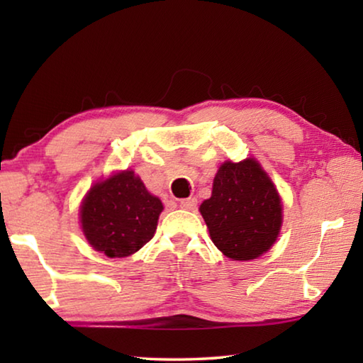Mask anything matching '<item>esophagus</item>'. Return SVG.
<instances>
[{
  "mask_svg": "<svg viewBox=\"0 0 363 363\" xmlns=\"http://www.w3.org/2000/svg\"><path fill=\"white\" fill-rule=\"evenodd\" d=\"M179 206L182 208V210L192 211V210H195V206H196V199H194V196H190V199H184V200H181Z\"/></svg>",
  "mask_w": 363,
  "mask_h": 363,
  "instance_id": "1",
  "label": "esophagus"
}]
</instances>
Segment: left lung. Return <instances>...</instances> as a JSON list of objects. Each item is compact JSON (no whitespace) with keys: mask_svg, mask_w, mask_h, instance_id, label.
Listing matches in <instances>:
<instances>
[{"mask_svg":"<svg viewBox=\"0 0 363 363\" xmlns=\"http://www.w3.org/2000/svg\"><path fill=\"white\" fill-rule=\"evenodd\" d=\"M213 243L233 261H251L272 247L281 227V200L255 158L224 162L200 205Z\"/></svg>","mask_w":363,"mask_h":363,"instance_id":"8db88e82","label":"left lung"}]
</instances>
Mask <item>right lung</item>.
<instances>
[{
	"mask_svg": "<svg viewBox=\"0 0 363 363\" xmlns=\"http://www.w3.org/2000/svg\"><path fill=\"white\" fill-rule=\"evenodd\" d=\"M163 205L134 171L115 173L96 182L79 208L82 229L96 251L108 257L136 253L157 230Z\"/></svg>",
	"mask_w": 363,
	"mask_h": 363,
	"instance_id": "obj_1",
	"label": "right lung"
}]
</instances>
